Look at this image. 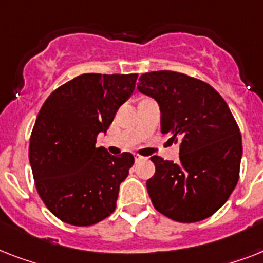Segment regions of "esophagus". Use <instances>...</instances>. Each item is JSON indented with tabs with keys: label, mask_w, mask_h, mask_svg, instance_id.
Listing matches in <instances>:
<instances>
[{
	"label": "esophagus",
	"mask_w": 263,
	"mask_h": 263,
	"mask_svg": "<svg viewBox=\"0 0 263 263\" xmlns=\"http://www.w3.org/2000/svg\"><path fill=\"white\" fill-rule=\"evenodd\" d=\"M143 160H146V157L140 156V154H135V161H136V162H139V161H143Z\"/></svg>",
	"instance_id": "34e87169"
}]
</instances>
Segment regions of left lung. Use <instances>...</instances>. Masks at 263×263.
I'll use <instances>...</instances> for the list:
<instances>
[{
    "mask_svg": "<svg viewBox=\"0 0 263 263\" xmlns=\"http://www.w3.org/2000/svg\"><path fill=\"white\" fill-rule=\"evenodd\" d=\"M138 90L160 105L161 132L180 140L177 164L152 157L156 173L146 185L153 206L185 224L213 216L240 172V129L228 105L210 84L180 72L143 73Z\"/></svg>",
    "mask_w": 263,
    "mask_h": 263,
    "instance_id": "8db88e82",
    "label": "left lung"
}]
</instances>
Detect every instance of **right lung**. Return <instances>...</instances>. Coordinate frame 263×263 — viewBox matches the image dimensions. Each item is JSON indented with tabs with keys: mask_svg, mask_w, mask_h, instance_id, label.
Returning <instances> with one entry per match:
<instances>
[{
	"mask_svg": "<svg viewBox=\"0 0 263 263\" xmlns=\"http://www.w3.org/2000/svg\"><path fill=\"white\" fill-rule=\"evenodd\" d=\"M136 73H83L55 88L41 107L28 157L46 208L67 224L90 227L116 209L120 184L135 160L95 147L135 90Z\"/></svg>",
	"mask_w": 263,
	"mask_h": 263,
	"instance_id": "obj_1",
	"label": "right lung"
}]
</instances>
